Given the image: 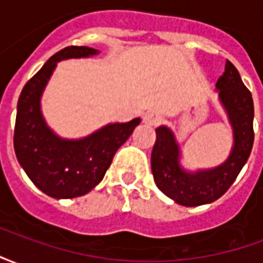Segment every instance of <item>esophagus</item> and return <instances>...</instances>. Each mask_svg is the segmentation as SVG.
<instances>
[{
	"instance_id": "obj_1",
	"label": "esophagus",
	"mask_w": 263,
	"mask_h": 263,
	"mask_svg": "<svg viewBox=\"0 0 263 263\" xmlns=\"http://www.w3.org/2000/svg\"><path fill=\"white\" fill-rule=\"evenodd\" d=\"M143 124H146L149 126H156L160 122L159 114L156 112H148V114L143 115Z\"/></svg>"
}]
</instances>
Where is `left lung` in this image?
<instances>
[{"mask_svg":"<svg viewBox=\"0 0 263 263\" xmlns=\"http://www.w3.org/2000/svg\"><path fill=\"white\" fill-rule=\"evenodd\" d=\"M215 87L234 132V146L224 163L213 169L186 172L179 163L180 148L173 132L167 126L156 128L151 155L155 183L162 193L186 207L213 203L226 193L247 163L254 145L252 94L230 60Z\"/></svg>","mask_w":263,"mask_h":263,"instance_id":"8db88e82","label":"left lung"}]
</instances>
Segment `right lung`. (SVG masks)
Masks as SVG:
<instances>
[{"instance_id": "1", "label": "right lung", "mask_w": 263, "mask_h": 263, "mask_svg": "<svg viewBox=\"0 0 263 263\" xmlns=\"http://www.w3.org/2000/svg\"><path fill=\"white\" fill-rule=\"evenodd\" d=\"M97 49L67 46L54 53L28 80L16 108L14 148L16 159L33 184L53 198H74L103 180L115 152L141 120L109 124L83 139H62L43 120L41 97L58 62L88 58Z\"/></svg>"}]
</instances>
